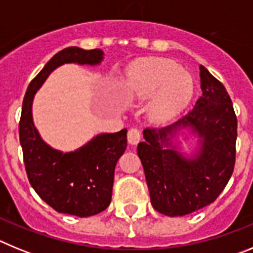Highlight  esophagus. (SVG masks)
<instances>
[{"label": "esophagus", "instance_id": "1", "mask_svg": "<svg viewBox=\"0 0 253 253\" xmlns=\"http://www.w3.org/2000/svg\"><path fill=\"white\" fill-rule=\"evenodd\" d=\"M140 140V133L138 129L135 128H131L129 129L128 131V142L129 144H131V146H135L138 142Z\"/></svg>", "mask_w": 253, "mask_h": 253}]
</instances>
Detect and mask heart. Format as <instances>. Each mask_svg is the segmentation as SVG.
I'll use <instances>...</instances> for the list:
<instances>
[{
    "label": "heart",
    "instance_id": "b5f03b06",
    "mask_svg": "<svg viewBox=\"0 0 253 253\" xmlns=\"http://www.w3.org/2000/svg\"><path fill=\"white\" fill-rule=\"evenodd\" d=\"M125 90L131 99L146 101L151 123L165 124L189 105L194 95L191 76L165 58L137 60L125 78Z\"/></svg>",
    "mask_w": 253,
    "mask_h": 253
}]
</instances>
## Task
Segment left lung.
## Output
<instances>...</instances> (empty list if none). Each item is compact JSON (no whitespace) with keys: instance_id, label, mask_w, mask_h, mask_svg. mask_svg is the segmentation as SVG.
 <instances>
[{"instance_id":"1","label":"left lung","mask_w":253,"mask_h":253,"mask_svg":"<svg viewBox=\"0 0 253 253\" xmlns=\"http://www.w3.org/2000/svg\"><path fill=\"white\" fill-rule=\"evenodd\" d=\"M203 95L189 114L160 129H144L138 144L152 207L182 216L211 204L231 178L237 118L225 87L200 66ZM196 140L190 151L181 140Z\"/></svg>"}]
</instances>
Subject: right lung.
<instances>
[{"label":"right lung","instance_id":"obj_1","mask_svg":"<svg viewBox=\"0 0 253 253\" xmlns=\"http://www.w3.org/2000/svg\"><path fill=\"white\" fill-rule=\"evenodd\" d=\"M101 49L68 46L58 51L30 82L22 101L20 144L33 189L58 213L84 218L101 213L111 202L116 162L126 149V129L100 133L75 151L53 148L42 138L33 119L35 93L63 64L100 66Z\"/></svg>","mask_w":253,"mask_h":253}]
</instances>
